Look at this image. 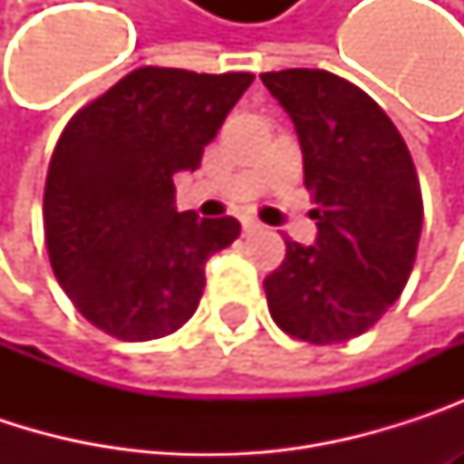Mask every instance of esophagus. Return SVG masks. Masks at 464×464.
Masks as SVG:
<instances>
[{"instance_id":"34e87169","label":"esophagus","mask_w":464,"mask_h":464,"mask_svg":"<svg viewBox=\"0 0 464 464\" xmlns=\"http://www.w3.org/2000/svg\"><path fill=\"white\" fill-rule=\"evenodd\" d=\"M241 226H244V233H255V231H260V228H263V226H260L257 220H252V218H246V220H244Z\"/></svg>"}]
</instances>
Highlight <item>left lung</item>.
Returning <instances> with one entry per match:
<instances>
[{"label":"left lung","mask_w":464,"mask_h":464,"mask_svg":"<svg viewBox=\"0 0 464 464\" xmlns=\"http://www.w3.org/2000/svg\"><path fill=\"white\" fill-rule=\"evenodd\" d=\"M263 85L295 123L317 241L287 238L266 276L274 323L309 343L362 335L401 298L417 257L421 188L411 152L387 112L324 69L263 72Z\"/></svg>","instance_id":"1"}]
</instances>
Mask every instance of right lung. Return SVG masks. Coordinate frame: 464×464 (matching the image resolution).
I'll return each mask as SVG.
<instances>
[{
	"instance_id": "add662e5",
	"label": "right lung",
	"mask_w": 464,
	"mask_h": 464,
	"mask_svg": "<svg viewBox=\"0 0 464 464\" xmlns=\"http://www.w3.org/2000/svg\"><path fill=\"white\" fill-rule=\"evenodd\" d=\"M252 80L141 66L61 131L43 201L47 257L77 312L107 335L152 341L198 309L207 260L241 226L177 212L174 174L201 166Z\"/></svg>"
}]
</instances>
